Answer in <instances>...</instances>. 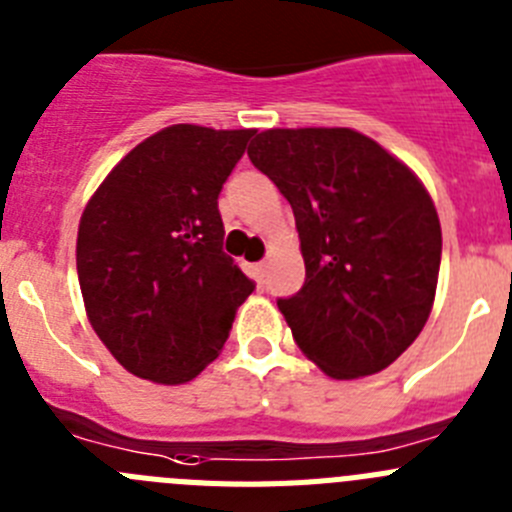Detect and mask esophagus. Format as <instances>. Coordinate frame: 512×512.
<instances>
[{
  "label": "esophagus",
  "instance_id": "1",
  "mask_svg": "<svg viewBox=\"0 0 512 512\" xmlns=\"http://www.w3.org/2000/svg\"><path fill=\"white\" fill-rule=\"evenodd\" d=\"M252 275L257 278V283H265L267 278V262H257V265H252Z\"/></svg>",
  "mask_w": 512,
  "mask_h": 512
}]
</instances>
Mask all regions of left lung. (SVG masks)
Here are the masks:
<instances>
[{"label":"left lung","mask_w":512,"mask_h":512,"mask_svg":"<svg viewBox=\"0 0 512 512\" xmlns=\"http://www.w3.org/2000/svg\"><path fill=\"white\" fill-rule=\"evenodd\" d=\"M247 155L296 216L306 283L278 308L298 349L334 380L393 365L439 283L441 224L421 178L349 127L265 130Z\"/></svg>","instance_id":"8db88e82"}]
</instances>
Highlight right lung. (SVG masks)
Here are the masks:
<instances>
[{"label":"right lung","instance_id":"add662e5","mask_svg":"<svg viewBox=\"0 0 512 512\" xmlns=\"http://www.w3.org/2000/svg\"><path fill=\"white\" fill-rule=\"evenodd\" d=\"M255 130L173 124L132 147L86 204L76 270L119 365L181 385L214 362L255 283L222 250L219 191Z\"/></svg>","mask_w":512,"mask_h":512}]
</instances>
